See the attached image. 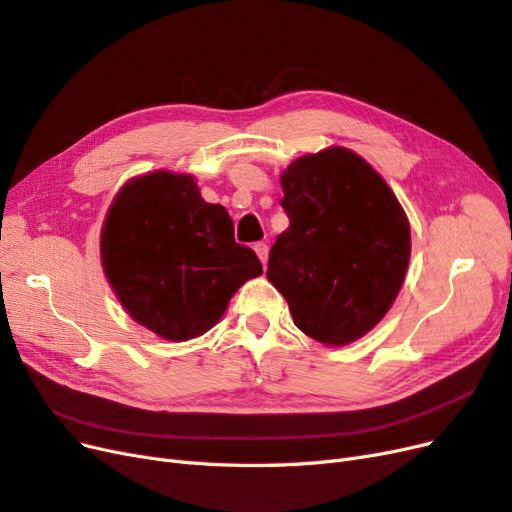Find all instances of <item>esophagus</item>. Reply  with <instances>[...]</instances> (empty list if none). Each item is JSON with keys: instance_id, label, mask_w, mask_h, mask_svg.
I'll use <instances>...</instances> for the list:
<instances>
[{"instance_id": "obj_1", "label": "esophagus", "mask_w": 512, "mask_h": 512, "mask_svg": "<svg viewBox=\"0 0 512 512\" xmlns=\"http://www.w3.org/2000/svg\"><path fill=\"white\" fill-rule=\"evenodd\" d=\"M254 250H256V254H258V258H260L262 265H267V258H269V245H267L265 241H258V243H254Z\"/></svg>"}]
</instances>
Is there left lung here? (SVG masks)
I'll list each match as a JSON object with an SVG mask.
<instances>
[{"mask_svg":"<svg viewBox=\"0 0 512 512\" xmlns=\"http://www.w3.org/2000/svg\"><path fill=\"white\" fill-rule=\"evenodd\" d=\"M290 226L269 252V282L297 327L329 346L363 337L389 312L410 260V226L386 181L331 147L282 175Z\"/></svg>","mask_w":512,"mask_h":512,"instance_id":"obj_1","label":"left lung"}]
</instances>
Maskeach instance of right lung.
Returning <instances> with one entry per match:
<instances>
[{
	"mask_svg": "<svg viewBox=\"0 0 512 512\" xmlns=\"http://www.w3.org/2000/svg\"><path fill=\"white\" fill-rule=\"evenodd\" d=\"M100 250L126 312L170 342L209 331L239 286L262 273L254 250L235 241L228 211L205 203L190 175L166 170L123 185Z\"/></svg>",
	"mask_w": 512,
	"mask_h": 512,
	"instance_id": "obj_1",
	"label": "right lung"
}]
</instances>
